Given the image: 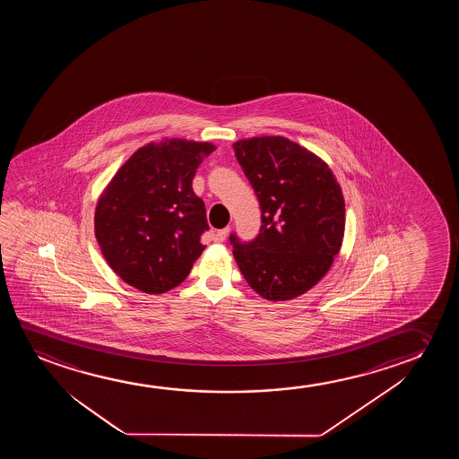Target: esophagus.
<instances>
[{
    "label": "esophagus",
    "mask_w": 459,
    "mask_h": 459,
    "mask_svg": "<svg viewBox=\"0 0 459 459\" xmlns=\"http://www.w3.org/2000/svg\"><path fill=\"white\" fill-rule=\"evenodd\" d=\"M230 232V227H226V229H221V230H216L213 235V239L216 243H222V241H226L227 235Z\"/></svg>",
    "instance_id": "1"
}]
</instances>
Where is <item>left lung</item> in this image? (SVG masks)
Here are the masks:
<instances>
[{
	"instance_id": "1",
	"label": "left lung",
	"mask_w": 459,
	"mask_h": 459,
	"mask_svg": "<svg viewBox=\"0 0 459 459\" xmlns=\"http://www.w3.org/2000/svg\"><path fill=\"white\" fill-rule=\"evenodd\" d=\"M233 151L262 210L257 238L230 237L233 257L262 298L295 299L320 282L342 247V188L326 161L289 138L239 139Z\"/></svg>"
}]
</instances>
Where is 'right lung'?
I'll return each instance as SVG.
<instances>
[{
	"mask_svg": "<svg viewBox=\"0 0 459 459\" xmlns=\"http://www.w3.org/2000/svg\"><path fill=\"white\" fill-rule=\"evenodd\" d=\"M212 143L164 138L139 147L95 207V238L111 270L139 291L161 295L188 277L205 246L207 213L193 178Z\"/></svg>",
	"mask_w": 459,
	"mask_h": 459,
	"instance_id": "obj_1",
	"label": "right lung"
}]
</instances>
